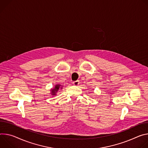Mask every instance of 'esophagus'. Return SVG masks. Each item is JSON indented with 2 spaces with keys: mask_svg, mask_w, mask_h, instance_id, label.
Instances as JSON below:
<instances>
[{
  "mask_svg": "<svg viewBox=\"0 0 148 148\" xmlns=\"http://www.w3.org/2000/svg\"><path fill=\"white\" fill-rule=\"evenodd\" d=\"M79 84H80V82H79V80L75 81V82H73V84L75 86H77Z\"/></svg>",
  "mask_w": 148,
  "mask_h": 148,
  "instance_id": "1",
  "label": "esophagus"
}]
</instances>
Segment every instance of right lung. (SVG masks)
I'll return each mask as SVG.
<instances>
[{
	"label": "right lung",
	"mask_w": 148,
	"mask_h": 148,
	"mask_svg": "<svg viewBox=\"0 0 148 148\" xmlns=\"http://www.w3.org/2000/svg\"><path fill=\"white\" fill-rule=\"evenodd\" d=\"M59 89H62V88H60V85H55V88L52 89H51V94L52 95H56V93L59 90Z\"/></svg>",
	"instance_id": "1"
}]
</instances>
